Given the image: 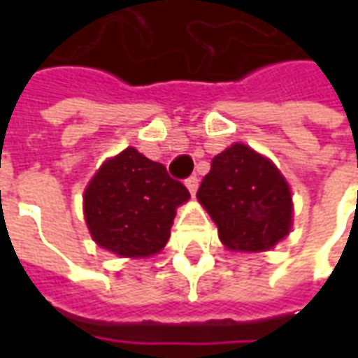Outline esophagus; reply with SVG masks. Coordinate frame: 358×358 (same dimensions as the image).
I'll list each match as a JSON object with an SVG mask.
<instances>
[{"mask_svg":"<svg viewBox=\"0 0 358 358\" xmlns=\"http://www.w3.org/2000/svg\"><path fill=\"white\" fill-rule=\"evenodd\" d=\"M186 187H187V192H189V194H192L195 197V194H197V187H199V180L195 178V176H192V178H187L186 180Z\"/></svg>","mask_w":358,"mask_h":358,"instance_id":"1","label":"esophagus"}]
</instances>
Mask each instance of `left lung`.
Wrapping results in <instances>:
<instances>
[{"instance_id":"left-lung-1","label":"left lung","mask_w":358,"mask_h":358,"mask_svg":"<svg viewBox=\"0 0 358 358\" xmlns=\"http://www.w3.org/2000/svg\"><path fill=\"white\" fill-rule=\"evenodd\" d=\"M197 201L217 224L228 251H270L293 228L289 182L268 157L241 141L213 159Z\"/></svg>"}]
</instances>
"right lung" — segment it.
I'll return each mask as SVG.
<instances>
[{
	"instance_id": "obj_1",
	"label": "right lung",
	"mask_w": 358,
	"mask_h": 358,
	"mask_svg": "<svg viewBox=\"0 0 358 358\" xmlns=\"http://www.w3.org/2000/svg\"><path fill=\"white\" fill-rule=\"evenodd\" d=\"M187 199L184 184L130 145L95 171L82 207L90 236L99 248L124 259H145L163 251L176 209Z\"/></svg>"
}]
</instances>
